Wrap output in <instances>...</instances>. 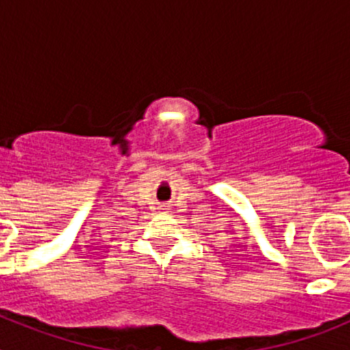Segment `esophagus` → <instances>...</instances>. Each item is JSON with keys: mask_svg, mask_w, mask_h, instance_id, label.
I'll return each instance as SVG.
<instances>
[{"mask_svg": "<svg viewBox=\"0 0 350 350\" xmlns=\"http://www.w3.org/2000/svg\"><path fill=\"white\" fill-rule=\"evenodd\" d=\"M159 210H170V203H163V205L159 206Z\"/></svg>", "mask_w": 350, "mask_h": 350, "instance_id": "esophagus-1", "label": "esophagus"}]
</instances>
